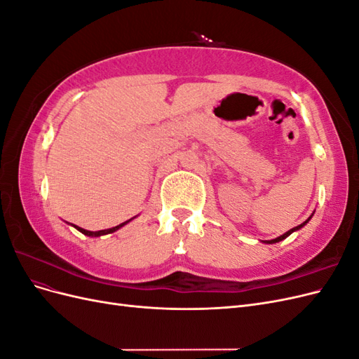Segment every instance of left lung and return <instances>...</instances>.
<instances>
[{"mask_svg": "<svg viewBox=\"0 0 359 359\" xmlns=\"http://www.w3.org/2000/svg\"><path fill=\"white\" fill-rule=\"evenodd\" d=\"M311 217H313V214L309 217V219L306 220V222H304V223H301L299 226H297V227H293V229H290V231H287L286 233H283V235H280V236H277V238H274V240H271V241H264L265 244H276V243H280V241H283L285 240V238H287L290 233H293V232H297V231H299L301 229V227H304V226H306L309 222H310V219H311Z\"/></svg>", "mask_w": 359, "mask_h": 359, "instance_id": "left-lung-1", "label": "left lung"}]
</instances>
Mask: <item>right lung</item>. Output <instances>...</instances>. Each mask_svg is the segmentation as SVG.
Here are the masks:
<instances>
[{
	"instance_id": "right-lung-1",
	"label": "right lung",
	"mask_w": 359,
	"mask_h": 359,
	"mask_svg": "<svg viewBox=\"0 0 359 359\" xmlns=\"http://www.w3.org/2000/svg\"><path fill=\"white\" fill-rule=\"evenodd\" d=\"M133 219H135V217H133ZM133 219H130V220H127V222H124V223H121V224H118V226H115V227H111V229H103V231H95V232H93V231H86V229H82V227L76 226V224H72V223H69V224H72V226L74 227V229H78L81 233H83V235H86V236L95 238V236H102V235H107V233H114L115 231L121 229L123 226H126L128 222H132Z\"/></svg>"
}]
</instances>
